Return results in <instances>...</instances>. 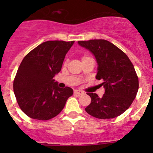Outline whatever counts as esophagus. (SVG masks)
I'll use <instances>...</instances> for the list:
<instances>
[{"label":"esophagus","mask_w":153,"mask_h":153,"mask_svg":"<svg viewBox=\"0 0 153 153\" xmlns=\"http://www.w3.org/2000/svg\"><path fill=\"white\" fill-rule=\"evenodd\" d=\"M74 93H75V94H78V95H83V92L82 91V90H74Z\"/></svg>","instance_id":"esophagus-1"}]
</instances>
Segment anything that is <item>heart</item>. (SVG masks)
Segmentation results:
<instances>
[{
	"instance_id": "obj_1",
	"label": "heart",
	"mask_w": 153,
	"mask_h": 153,
	"mask_svg": "<svg viewBox=\"0 0 153 153\" xmlns=\"http://www.w3.org/2000/svg\"><path fill=\"white\" fill-rule=\"evenodd\" d=\"M86 57H88V56H83V58H86ZM67 63V61H66L65 62V63Z\"/></svg>"
}]
</instances>
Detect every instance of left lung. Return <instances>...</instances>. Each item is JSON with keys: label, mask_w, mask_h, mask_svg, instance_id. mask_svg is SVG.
<instances>
[{"label": "left lung", "mask_w": 153, "mask_h": 153, "mask_svg": "<svg viewBox=\"0 0 153 153\" xmlns=\"http://www.w3.org/2000/svg\"><path fill=\"white\" fill-rule=\"evenodd\" d=\"M91 51L98 63L97 78L103 80L101 86L105 93H87L91 102L85 109L90 116L98 119L118 117L131 106L139 90V79L133 64L123 51L106 40L78 41Z\"/></svg>", "instance_id": "left-lung-1"}]
</instances>
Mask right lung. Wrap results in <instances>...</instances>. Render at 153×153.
<instances>
[{
  "label": "right lung",
  "mask_w": 153,
  "mask_h": 153,
  "mask_svg": "<svg viewBox=\"0 0 153 153\" xmlns=\"http://www.w3.org/2000/svg\"><path fill=\"white\" fill-rule=\"evenodd\" d=\"M74 41L49 40L24 56L13 80V92L19 107L34 120H48L57 116L67 99L70 87L60 88L53 76L61 70L65 56Z\"/></svg>",
  "instance_id": "1"
}]
</instances>
